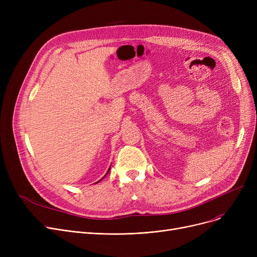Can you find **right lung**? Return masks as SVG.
<instances>
[{
  "mask_svg": "<svg viewBox=\"0 0 257 257\" xmlns=\"http://www.w3.org/2000/svg\"><path fill=\"white\" fill-rule=\"evenodd\" d=\"M109 171H110V168H109V169H108V171H107V173H106V175H107V174H108V173H109ZM106 175H105V176H106ZM105 176H104V177H105ZM104 177H103V178H104ZM103 178H102V179H103ZM102 179H100V180H99V181H98V182H100V181H101V180H102ZM98 182H96V183H98Z\"/></svg>",
  "mask_w": 257,
  "mask_h": 257,
  "instance_id": "right-lung-1",
  "label": "right lung"
}]
</instances>
